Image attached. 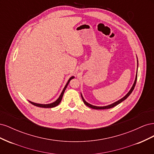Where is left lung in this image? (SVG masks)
Returning <instances> with one entry per match:
<instances>
[{"label":"left lung","instance_id":"obj_1","mask_svg":"<svg viewBox=\"0 0 154 154\" xmlns=\"http://www.w3.org/2000/svg\"><path fill=\"white\" fill-rule=\"evenodd\" d=\"M137 64H138V61H137ZM137 74H136V79H135L134 83V84H133V85H132V88H131V89H130V90L129 91V92L123 97V98H122L121 100L117 101L115 102V103H112V104L109 105H107V106H94V105H91V104H89V103H88L87 101H85V100H84V98H83V97L82 95L81 94V96H82V100H83V103H85L87 106H88V107H90V108L93 109H99V110H100V109H108L112 108V107H114V106H116L117 105L119 104L120 103H122V102L123 101H124L125 100L127 99V97L130 96V94H131L133 90L134 89L135 86H136V81H137Z\"/></svg>","mask_w":154,"mask_h":154}]
</instances>
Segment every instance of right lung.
<instances>
[{
  "mask_svg": "<svg viewBox=\"0 0 154 154\" xmlns=\"http://www.w3.org/2000/svg\"><path fill=\"white\" fill-rule=\"evenodd\" d=\"M74 78V76H72V77H71V78H69V80H68V82H67V84L66 85V86H65V87L63 88V91H62V93H61V94H60V97H58V100H57V101H55L54 102H53V103H50V104H39V103H33V102L29 101V103H31L32 105H35V106H38V107H42V108H53V107H54V106H56L58 105L59 103H60V102H61V101H62L63 95V94H64V92H65V91H66V88H67V85H68V84H69V82L71 81V80H72V79Z\"/></svg>",
  "mask_w": 154,
  "mask_h": 154,
  "instance_id": "obj_1",
  "label": "right lung"
}]
</instances>
